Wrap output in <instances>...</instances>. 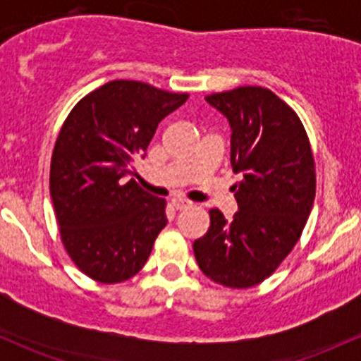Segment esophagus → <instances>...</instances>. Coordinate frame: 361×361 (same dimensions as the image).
I'll list each match as a JSON object with an SVG mask.
<instances>
[{"mask_svg":"<svg viewBox=\"0 0 361 361\" xmlns=\"http://www.w3.org/2000/svg\"><path fill=\"white\" fill-rule=\"evenodd\" d=\"M190 201H185V199H174L173 201V207L174 209H178V211H181V209H185V207H188L190 206Z\"/></svg>","mask_w":361,"mask_h":361,"instance_id":"34e87169","label":"esophagus"}]
</instances>
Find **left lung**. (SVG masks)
I'll return each instance as SVG.
<instances>
[{"instance_id":"1","label":"left lung","mask_w":361,"mask_h":361,"mask_svg":"<svg viewBox=\"0 0 361 361\" xmlns=\"http://www.w3.org/2000/svg\"><path fill=\"white\" fill-rule=\"evenodd\" d=\"M206 101L228 120L231 166L243 178L231 188L239 211L227 220L211 209L194 255L214 283L250 288L297 245L314 202V159L297 113L269 89L239 87Z\"/></svg>"}]
</instances>
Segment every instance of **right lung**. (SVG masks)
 <instances>
[{"label":"right lung","mask_w":361,"mask_h":361,"mask_svg":"<svg viewBox=\"0 0 361 361\" xmlns=\"http://www.w3.org/2000/svg\"><path fill=\"white\" fill-rule=\"evenodd\" d=\"M188 94L134 80H113L78 101L56 141L50 195L64 248L101 283L133 278L166 227V201L134 181L160 120Z\"/></svg>","instance_id":"right-lung-1"}]
</instances>
